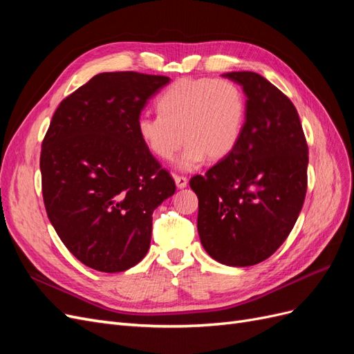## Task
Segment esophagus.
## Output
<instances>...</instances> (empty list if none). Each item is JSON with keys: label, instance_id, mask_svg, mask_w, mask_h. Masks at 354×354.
<instances>
[{"label": "esophagus", "instance_id": "esophagus-1", "mask_svg": "<svg viewBox=\"0 0 354 354\" xmlns=\"http://www.w3.org/2000/svg\"><path fill=\"white\" fill-rule=\"evenodd\" d=\"M174 180H176V186H177L178 189H183V187L187 186V178L183 177V176H176Z\"/></svg>", "mask_w": 354, "mask_h": 354}]
</instances>
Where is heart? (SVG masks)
Here are the masks:
<instances>
[{"label": "heart", "mask_w": 354, "mask_h": 354, "mask_svg": "<svg viewBox=\"0 0 354 354\" xmlns=\"http://www.w3.org/2000/svg\"><path fill=\"white\" fill-rule=\"evenodd\" d=\"M159 115H142L137 133L155 158L177 159L180 171H195L203 160H220L236 147L245 122V100L229 80L183 78L160 94Z\"/></svg>", "instance_id": "b5f03b06"}]
</instances>
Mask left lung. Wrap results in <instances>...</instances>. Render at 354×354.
Instances as JSON below:
<instances>
[{
    "label": "left lung",
    "instance_id": "1",
    "mask_svg": "<svg viewBox=\"0 0 354 354\" xmlns=\"http://www.w3.org/2000/svg\"><path fill=\"white\" fill-rule=\"evenodd\" d=\"M242 85L245 124L236 147L205 176L190 178L198 233L214 260L246 267L285 242L303 208L308 147L292 102L255 72L223 75Z\"/></svg>",
    "mask_w": 354,
    "mask_h": 354
}]
</instances>
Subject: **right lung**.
Returning a JSON list of instances; mask_svg holds the SVG:
<instances>
[{"instance_id": "1", "label": "right lung", "mask_w": 354, "mask_h": 354, "mask_svg": "<svg viewBox=\"0 0 354 354\" xmlns=\"http://www.w3.org/2000/svg\"><path fill=\"white\" fill-rule=\"evenodd\" d=\"M168 77L103 72L62 100L41 149L42 198L56 233L94 270L118 273L151 246L152 214L176 183L137 121Z\"/></svg>"}]
</instances>
